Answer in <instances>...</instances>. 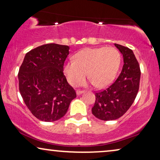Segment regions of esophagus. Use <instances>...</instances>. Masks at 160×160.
Masks as SVG:
<instances>
[{
  "instance_id": "34e87169",
  "label": "esophagus",
  "mask_w": 160,
  "mask_h": 160,
  "mask_svg": "<svg viewBox=\"0 0 160 160\" xmlns=\"http://www.w3.org/2000/svg\"><path fill=\"white\" fill-rule=\"evenodd\" d=\"M84 92V90H81V89H78V90H76V94L77 95H81V94H82Z\"/></svg>"
}]
</instances>
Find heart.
<instances>
[{
  "label": "heart",
  "instance_id": "b5f03b06",
  "mask_svg": "<svg viewBox=\"0 0 160 160\" xmlns=\"http://www.w3.org/2000/svg\"><path fill=\"white\" fill-rule=\"evenodd\" d=\"M120 60L119 52L115 48H87L75 54L74 61L65 63L63 70L73 87L83 84L87 74L96 87L102 88L115 78Z\"/></svg>",
  "mask_w": 160,
  "mask_h": 160
}]
</instances>
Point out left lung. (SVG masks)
Listing matches in <instances>:
<instances>
[{
	"label": "left lung",
	"mask_w": 160,
	"mask_h": 160,
	"mask_svg": "<svg viewBox=\"0 0 160 160\" xmlns=\"http://www.w3.org/2000/svg\"><path fill=\"white\" fill-rule=\"evenodd\" d=\"M123 55L121 73L108 88L96 92L92 113L104 121L119 119L125 113L136 98L139 89L141 69L132 50L114 44Z\"/></svg>",
	"instance_id": "obj_1"
}]
</instances>
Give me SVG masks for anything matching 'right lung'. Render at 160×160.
I'll return each instance as SVG.
<instances>
[{
    "label": "right lung",
    "instance_id": "obj_1",
    "mask_svg": "<svg viewBox=\"0 0 160 160\" xmlns=\"http://www.w3.org/2000/svg\"><path fill=\"white\" fill-rule=\"evenodd\" d=\"M68 54V46L48 43L28 52L19 68V92L32 114L41 121L61 119L76 97L63 73Z\"/></svg>",
    "mask_w": 160,
    "mask_h": 160
}]
</instances>
